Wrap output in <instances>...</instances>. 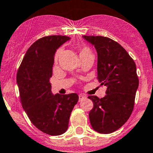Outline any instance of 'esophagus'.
Segmentation results:
<instances>
[{"instance_id":"esophagus-1","label":"esophagus","mask_w":153,"mask_h":153,"mask_svg":"<svg viewBox=\"0 0 153 153\" xmlns=\"http://www.w3.org/2000/svg\"><path fill=\"white\" fill-rule=\"evenodd\" d=\"M84 98H86V97H85L84 95H83V94H80L79 95V102L80 101H81L83 99H84Z\"/></svg>"}]
</instances>
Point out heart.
I'll return each mask as SVG.
<instances>
[{"label": "heart", "instance_id": "heart-1", "mask_svg": "<svg viewBox=\"0 0 153 153\" xmlns=\"http://www.w3.org/2000/svg\"><path fill=\"white\" fill-rule=\"evenodd\" d=\"M62 49H59V51H57V53H56V60H57V59H59V56H60L61 53H62ZM90 53H91V52L89 48L83 47V48H81V49H80V51H79L80 56L87 55V54H90Z\"/></svg>", "mask_w": 153, "mask_h": 153}]
</instances>
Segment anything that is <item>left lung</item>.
Instances as JSON below:
<instances>
[{"instance_id":"1","label":"left lung","mask_w":153,"mask_h":153,"mask_svg":"<svg viewBox=\"0 0 153 153\" xmlns=\"http://www.w3.org/2000/svg\"><path fill=\"white\" fill-rule=\"evenodd\" d=\"M97 53V80L107 86L105 97L89 96L94 106L89 114L93 130L108 134L121 128L131 117L139 87L134 61L111 39L82 36Z\"/></svg>"}]
</instances>
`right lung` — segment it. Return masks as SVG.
Segmentation results:
<instances>
[{
	"label": "right lung",
	"instance_id": "1",
	"mask_svg": "<svg viewBox=\"0 0 153 153\" xmlns=\"http://www.w3.org/2000/svg\"><path fill=\"white\" fill-rule=\"evenodd\" d=\"M70 39L56 35L38 39L27 51L17 75L24 111L36 128L51 136L67 131L71 112L78 101L76 93L62 95L51 91L55 53Z\"/></svg>",
	"mask_w": 153,
	"mask_h": 153
}]
</instances>
